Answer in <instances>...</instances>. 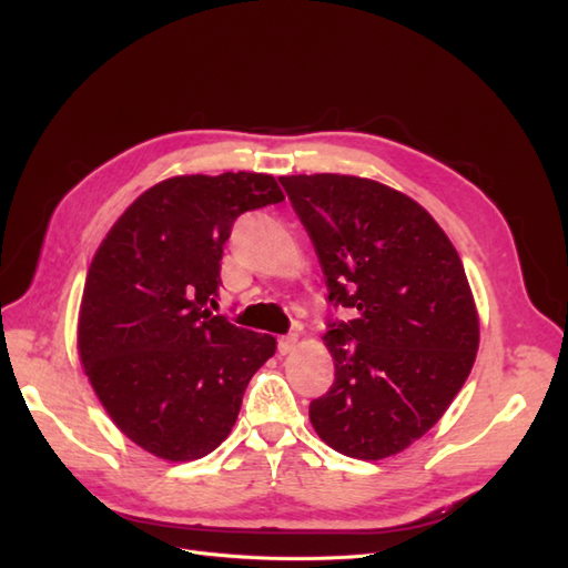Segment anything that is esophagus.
<instances>
[{
    "mask_svg": "<svg viewBox=\"0 0 568 568\" xmlns=\"http://www.w3.org/2000/svg\"><path fill=\"white\" fill-rule=\"evenodd\" d=\"M296 343H300V336H296V334H285V336L278 338V352L287 354V352H292L296 347Z\"/></svg>",
    "mask_w": 568,
    "mask_h": 568,
    "instance_id": "1",
    "label": "esophagus"
}]
</instances>
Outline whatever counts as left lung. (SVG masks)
I'll use <instances>...</instances> for the list:
<instances>
[{
    "mask_svg": "<svg viewBox=\"0 0 568 568\" xmlns=\"http://www.w3.org/2000/svg\"><path fill=\"white\" fill-rule=\"evenodd\" d=\"M315 246L329 304L332 389L308 407L315 433L379 460L426 435L479 349V315L449 236L407 195L347 174L281 176Z\"/></svg>",
    "mask_w": 568,
    "mask_h": 568,
    "instance_id": "1",
    "label": "left lung"
}]
</instances>
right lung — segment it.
Wrapping results in <instances>:
<instances>
[{"label": "right lung", "instance_id": "obj_1", "mask_svg": "<svg viewBox=\"0 0 568 568\" xmlns=\"http://www.w3.org/2000/svg\"><path fill=\"white\" fill-rule=\"evenodd\" d=\"M281 200L272 174L172 176L99 246L80 306V362L110 419L144 452L172 463L212 454L274 354V336L209 306L234 221Z\"/></svg>", "mask_w": 568, "mask_h": 568}]
</instances>
